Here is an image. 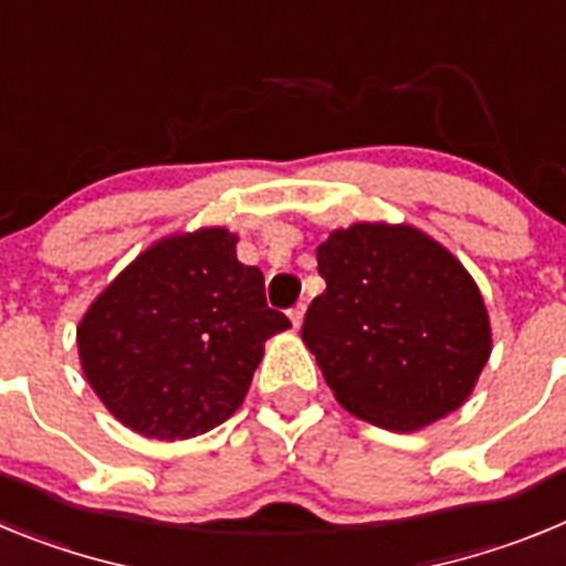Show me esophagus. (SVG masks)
<instances>
[{
  "label": "esophagus",
  "mask_w": 566,
  "mask_h": 566,
  "mask_svg": "<svg viewBox=\"0 0 566 566\" xmlns=\"http://www.w3.org/2000/svg\"><path fill=\"white\" fill-rule=\"evenodd\" d=\"M303 317H306V306H303V303H300V306H294L292 312H289V319H292L294 328L303 326Z\"/></svg>",
  "instance_id": "1"
}]
</instances>
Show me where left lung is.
Instances as JSON below:
<instances>
[{"label":"left lung","mask_w":566,"mask_h":566,"mask_svg":"<svg viewBox=\"0 0 566 566\" xmlns=\"http://www.w3.org/2000/svg\"><path fill=\"white\" fill-rule=\"evenodd\" d=\"M317 272L300 337L345 411L413 433L468 402L493 332L457 254L411 223L359 221L319 243Z\"/></svg>","instance_id":"obj_1"}]
</instances>
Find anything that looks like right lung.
Returning a JSON list of instances; mask_svg holds the SVG:
<instances>
[{"label": "right lung", "mask_w": 566, "mask_h": 566, "mask_svg": "<svg viewBox=\"0 0 566 566\" xmlns=\"http://www.w3.org/2000/svg\"><path fill=\"white\" fill-rule=\"evenodd\" d=\"M292 328L266 306L263 272L238 260L227 227L175 232L144 249L78 319V363L124 428L192 439L247 399L263 345Z\"/></svg>", "instance_id": "right-lung-1"}]
</instances>
